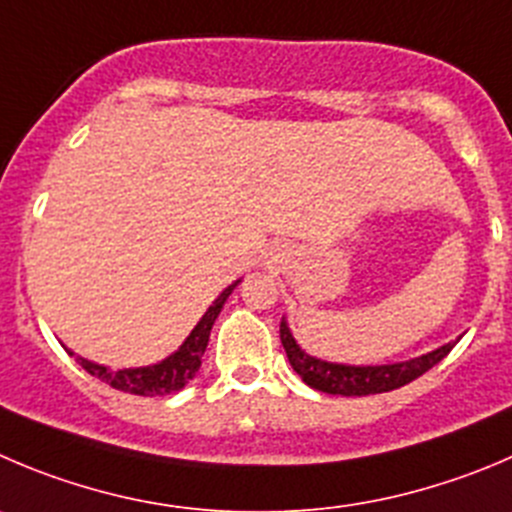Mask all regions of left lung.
<instances>
[{"instance_id":"8db88e82","label":"left lung","mask_w":512,"mask_h":512,"mask_svg":"<svg viewBox=\"0 0 512 512\" xmlns=\"http://www.w3.org/2000/svg\"><path fill=\"white\" fill-rule=\"evenodd\" d=\"M281 344L286 349L289 364L294 372L304 379L309 387L319 389L326 394H344V397H364V394H379L392 392L397 387H405L412 379L422 377L427 369L435 367L440 359L450 354L455 344H445V347L435 349L430 354L410 359V362L399 364H382V367H347V364H332L321 362V359L309 357L299 344L291 337L286 321H281Z\"/></svg>"}]
</instances>
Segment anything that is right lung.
<instances>
[{"instance_id":"right-lung-1","label":"right lung","mask_w":512,"mask_h":512,"mask_svg":"<svg viewBox=\"0 0 512 512\" xmlns=\"http://www.w3.org/2000/svg\"><path fill=\"white\" fill-rule=\"evenodd\" d=\"M236 286V284H233ZM233 286H228L216 301H213L211 309L203 314V319L198 321L196 329L191 332V337L183 342V347L175 354H170L168 359H163L160 364H153V367H140V369H120V372H113V369L100 367V364H92L87 359H77L80 367L85 369L87 374L97 377L100 382L110 384V387L120 389V392L140 394V397H158V394H170L178 392V389L186 387L196 372L201 369V357L206 352L208 337H211V326L216 321V316L221 314L223 304H226L228 294L233 291Z\"/></svg>"}]
</instances>
